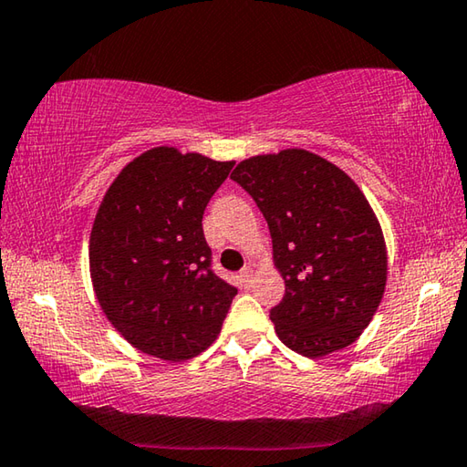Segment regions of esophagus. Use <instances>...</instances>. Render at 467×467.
<instances>
[{
  "label": "esophagus",
  "instance_id": "1",
  "mask_svg": "<svg viewBox=\"0 0 467 467\" xmlns=\"http://www.w3.org/2000/svg\"><path fill=\"white\" fill-rule=\"evenodd\" d=\"M240 281L244 287H250L252 281H254V269H252V266H244L240 273Z\"/></svg>",
  "mask_w": 467,
  "mask_h": 467
}]
</instances>
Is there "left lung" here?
I'll return each instance as SVG.
<instances>
[{"label": "left lung", "instance_id": "8db88e82", "mask_svg": "<svg viewBox=\"0 0 467 467\" xmlns=\"http://www.w3.org/2000/svg\"><path fill=\"white\" fill-rule=\"evenodd\" d=\"M238 182L266 219L285 296L271 320L289 349L320 358L360 337L387 284L383 229L358 183L304 149L238 163Z\"/></svg>", "mask_w": 467, "mask_h": 467}]
</instances>
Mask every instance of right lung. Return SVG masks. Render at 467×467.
Here are the masks:
<instances>
[{"label":"right lung","instance_id":"right-lung-1","mask_svg":"<svg viewBox=\"0 0 467 467\" xmlns=\"http://www.w3.org/2000/svg\"><path fill=\"white\" fill-rule=\"evenodd\" d=\"M234 161L155 147L107 190L90 232V279L121 337L167 362L217 339L238 289L211 269L202 215Z\"/></svg>","mask_w":467,"mask_h":467}]
</instances>
